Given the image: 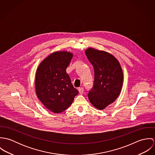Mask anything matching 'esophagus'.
Masks as SVG:
<instances>
[{
    "label": "esophagus",
    "instance_id": "esophagus-1",
    "mask_svg": "<svg viewBox=\"0 0 155 155\" xmlns=\"http://www.w3.org/2000/svg\"><path fill=\"white\" fill-rule=\"evenodd\" d=\"M78 91H79V93L81 94H82L84 93V88H79L78 89Z\"/></svg>",
    "mask_w": 155,
    "mask_h": 155
}]
</instances>
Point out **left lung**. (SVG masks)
I'll use <instances>...</instances> for the list:
<instances>
[{
    "label": "left lung",
    "mask_w": 155,
    "mask_h": 155,
    "mask_svg": "<svg viewBox=\"0 0 155 155\" xmlns=\"http://www.w3.org/2000/svg\"><path fill=\"white\" fill-rule=\"evenodd\" d=\"M86 55L94 70L92 89L89 100L97 109L103 110L119 97L122 87L124 74L118 60L109 52L89 48Z\"/></svg>",
    "instance_id": "8db88e82"
}]
</instances>
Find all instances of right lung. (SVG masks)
<instances>
[{
	"instance_id": "right-lung-1",
	"label": "right lung",
	"mask_w": 155,
	"mask_h": 155,
	"mask_svg": "<svg viewBox=\"0 0 155 155\" xmlns=\"http://www.w3.org/2000/svg\"><path fill=\"white\" fill-rule=\"evenodd\" d=\"M73 54L57 51L51 54L40 63L35 78L36 95L42 103L54 113L67 109L79 93L66 73Z\"/></svg>"
}]
</instances>
